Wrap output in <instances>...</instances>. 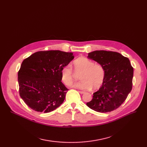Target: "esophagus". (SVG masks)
<instances>
[{
  "instance_id": "obj_1",
  "label": "esophagus",
  "mask_w": 147,
  "mask_h": 147,
  "mask_svg": "<svg viewBox=\"0 0 147 147\" xmlns=\"http://www.w3.org/2000/svg\"><path fill=\"white\" fill-rule=\"evenodd\" d=\"M79 92L80 94H83L85 93V92H83V91H80V90H79Z\"/></svg>"
}]
</instances>
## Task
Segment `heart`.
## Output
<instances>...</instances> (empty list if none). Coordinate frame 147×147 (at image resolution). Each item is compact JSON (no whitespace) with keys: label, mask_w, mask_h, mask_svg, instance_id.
<instances>
[{"label":"heart","mask_w":147,"mask_h":147,"mask_svg":"<svg viewBox=\"0 0 147 147\" xmlns=\"http://www.w3.org/2000/svg\"><path fill=\"white\" fill-rule=\"evenodd\" d=\"M73 69L66 65L61 71V80L67 86H70L77 78V74H81L82 81L74 83L72 86L82 90H89L93 88L99 89L105 80V73L104 67L98 63L86 58L79 57L73 63Z\"/></svg>","instance_id":"b5f03b06"}]
</instances>
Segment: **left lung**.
<instances>
[{
	"label": "left lung",
	"instance_id": "1",
	"mask_svg": "<svg viewBox=\"0 0 147 147\" xmlns=\"http://www.w3.org/2000/svg\"><path fill=\"white\" fill-rule=\"evenodd\" d=\"M88 58L104 67L105 77L102 86L93 94L92 101L86 105L99 113L116 110L132 89L134 68L129 59L120 53L102 50L89 53Z\"/></svg>",
	"mask_w": 147,
	"mask_h": 147
}]
</instances>
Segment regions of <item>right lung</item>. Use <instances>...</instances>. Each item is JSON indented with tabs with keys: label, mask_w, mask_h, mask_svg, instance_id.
<instances>
[{
	"label": "right lung",
	"mask_w": 147,
	"mask_h": 147,
	"mask_svg": "<svg viewBox=\"0 0 147 147\" xmlns=\"http://www.w3.org/2000/svg\"><path fill=\"white\" fill-rule=\"evenodd\" d=\"M73 59L72 52L51 50L35 52L23 61L18 81L26 105L46 113L63 104L68 89L61 81V71Z\"/></svg>",
	"instance_id": "right-lung-1"
}]
</instances>
